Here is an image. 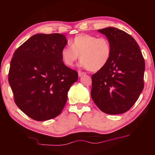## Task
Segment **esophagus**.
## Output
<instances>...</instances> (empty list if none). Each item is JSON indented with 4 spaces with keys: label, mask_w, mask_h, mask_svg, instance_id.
<instances>
[{
    "label": "esophagus",
    "mask_w": 155,
    "mask_h": 155,
    "mask_svg": "<svg viewBox=\"0 0 155 155\" xmlns=\"http://www.w3.org/2000/svg\"><path fill=\"white\" fill-rule=\"evenodd\" d=\"M78 77H81V76L85 74V72H82V71H80V70H79V71H78Z\"/></svg>",
    "instance_id": "1"
}]
</instances>
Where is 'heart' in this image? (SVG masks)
<instances>
[{"instance_id": "b5f03b06", "label": "heart", "mask_w": 155, "mask_h": 155, "mask_svg": "<svg viewBox=\"0 0 155 155\" xmlns=\"http://www.w3.org/2000/svg\"><path fill=\"white\" fill-rule=\"evenodd\" d=\"M70 46L61 50V59L68 66H72L80 56L81 65L90 71H98L109 62L112 48L108 39L89 34H81L70 41Z\"/></svg>"}]
</instances>
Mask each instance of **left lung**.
I'll list each match as a JSON object with an SVG mask.
<instances>
[{"mask_svg":"<svg viewBox=\"0 0 155 155\" xmlns=\"http://www.w3.org/2000/svg\"><path fill=\"white\" fill-rule=\"evenodd\" d=\"M98 32L108 39L112 52L105 66L91 76V98L105 114H123L133 107L143 89L144 59L134 38L124 31L107 27Z\"/></svg>","mask_w":155,"mask_h":155,"instance_id":"left-lung-1","label":"left lung"}]
</instances>
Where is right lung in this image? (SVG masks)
<instances>
[{
  "label": "right lung",
  "mask_w": 155,
  "mask_h": 155,
  "mask_svg": "<svg viewBox=\"0 0 155 155\" xmlns=\"http://www.w3.org/2000/svg\"><path fill=\"white\" fill-rule=\"evenodd\" d=\"M68 43L60 33L34 35L14 53L9 83L21 111L37 121L59 115L78 73L65 65L61 50Z\"/></svg>",
  "instance_id": "right-lung-1"
}]
</instances>
